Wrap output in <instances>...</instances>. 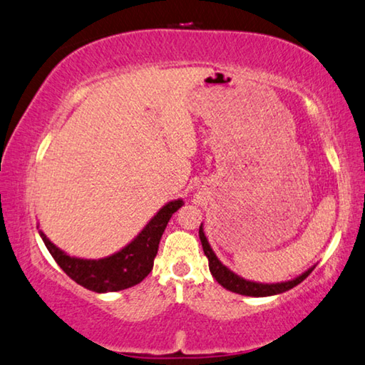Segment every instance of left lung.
I'll return each instance as SVG.
<instances>
[{
  "label": "left lung",
  "mask_w": 365,
  "mask_h": 365,
  "mask_svg": "<svg viewBox=\"0 0 365 365\" xmlns=\"http://www.w3.org/2000/svg\"><path fill=\"white\" fill-rule=\"evenodd\" d=\"M199 238L202 243V248H204V255L209 259V269L212 272V276L215 277V280L220 285H223L230 292L240 294V295H248V297H271V295H277L282 292H287V290L294 289L295 285H299L302 280H305L308 277L315 266L308 267L305 272H302L300 276H297L290 280H285V282H276V284H264V282H255V280H248L245 277L235 274L232 269H228L223 262L218 259L217 255L212 250V246L207 240L205 233H204V227L199 228Z\"/></svg>",
  "instance_id": "1"
}]
</instances>
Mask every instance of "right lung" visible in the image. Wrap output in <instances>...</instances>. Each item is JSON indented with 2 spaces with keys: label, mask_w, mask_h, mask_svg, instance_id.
Listing matches in <instances>:
<instances>
[{
  "label": "right lung",
  "mask_w": 365,
  "mask_h": 365,
  "mask_svg": "<svg viewBox=\"0 0 365 365\" xmlns=\"http://www.w3.org/2000/svg\"><path fill=\"white\" fill-rule=\"evenodd\" d=\"M182 205V199L170 200L150 218V222L130 243L115 251L114 255L99 257V259L70 256L52 243L42 230H38V235L46 243L48 253L57 261V264L76 284L98 294L119 292V290L140 284L151 272L155 256L158 253L161 235H163L171 215Z\"/></svg>",
  "instance_id": "1"
}]
</instances>
